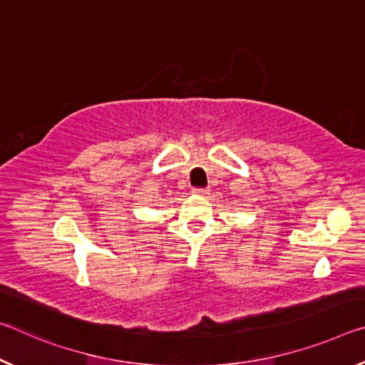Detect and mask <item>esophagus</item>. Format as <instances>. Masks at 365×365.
I'll return each instance as SVG.
<instances>
[{"mask_svg":"<svg viewBox=\"0 0 365 365\" xmlns=\"http://www.w3.org/2000/svg\"><path fill=\"white\" fill-rule=\"evenodd\" d=\"M193 193H196V195H201V196H205V195L210 193V190H207V188H195V190H193Z\"/></svg>","mask_w":365,"mask_h":365,"instance_id":"obj_1","label":"esophagus"}]
</instances>
